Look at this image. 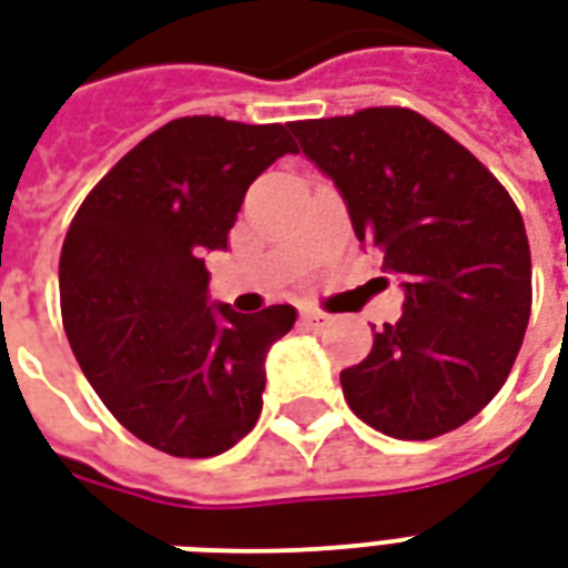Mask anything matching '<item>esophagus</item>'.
<instances>
[{
  "mask_svg": "<svg viewBox=\"0 0 568 568\" xmlns=\"http://www.w3.org/2000/svg\"><path fill=\"white\" fill-rule=\"evenodd\" d=\"M301 318H303V324H306V327H315V331L331 322V315L322 313V310H303Z\"/></svg>",
  "mask_w": 568,
  "mask_h": 568,
  "instance_id": "1",
  "label": "esophagus"
}]
</instances>
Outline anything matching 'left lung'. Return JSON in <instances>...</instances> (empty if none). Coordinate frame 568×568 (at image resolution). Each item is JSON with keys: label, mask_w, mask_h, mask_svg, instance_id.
<instances>
[{"label": "left lung", "mask_w": 568, "mask_h": 568, "mask_svg": "<svg viewBox=\"0 0 568 568\" xmlns=\"http://www.w3.org/2000/svg\"><path fill=\"white\" fill-rule=\"evenodd\" d=\"M288 128L405 288L399 322L372 327L369 357L342 369L348 408L399 440L465 426L504 387L530 318V244L513 196L414 110Z\"/></svg>", "instance_id": "1"}]
</instances>
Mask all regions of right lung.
<instances>
[{"label": "right lung", "instance_id": "1", "mask_svg": "<svg viewBox=\"0 0 568 568\" xmlns=\"http://www.w3.org/2000/svg\"><path fill=\"white\" fill-rule=\"evenodd\" d=\"M283 154H297L288 124L169 121L94 184L64 235L68 342L112 417L160 453L220 456L262 414L265 357L297 313L211 303L202 255L226 250L246 190Z\"/></svg>", "mask_w": 568, "mask_h": 568}]
</instances>
